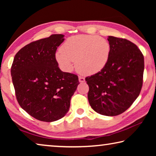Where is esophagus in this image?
Wrapping results in <instances>:
<instances>
[{
	"label": "esophagus",
	"instance_id": "obj_1",
	"mask_svg": "<svg viewBox=\"0 0 156 156\" xmlns=\"http://www.w3.org/2000/svg\"><path fill=\"white\" fill-rule=\"evenodd\" d=\"M78 80H79V82H80V83H84V81H85V79H84V78L82 77V76H79Z\"/></svg>",
	"mask_w": 156,
	"mask_h": 156
}]
</instances>
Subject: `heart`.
I'll use <instances>...</instances> for the list:
<instances>
[{
    "mask_svg": "<svg viewBox=\"0 0 156 156\" xmlns=\"http://www.w3.org/2000/svg\"><path fill=\"white\" fill-rule=\"evenodd\" d=\"M111 47L106 39L92 35L69 38L56 54L62 69L71 72L75 67L84 74L92 75L103 69L109 60Z\"/></svg>",
    "mask_w": 156,
    "mask_h": 156,
    "instance_id": "b5f03b06",
    "label": "heart"
}]
</instances>
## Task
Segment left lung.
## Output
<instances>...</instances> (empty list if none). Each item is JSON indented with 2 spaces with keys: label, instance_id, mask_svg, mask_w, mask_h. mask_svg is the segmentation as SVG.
Returning a JSON list of instances; mask_svg holds the SVG:
<instances>
[{
  "label": "left lung",
  "instance_id": "8db88e82",
  "mask_svg": "<svg viewBox=\"0 0 156 156\" xmlns=\"http://www.w3.org/2000/svg\"><path fill=\"white\" fill-rule=\"evenodd\" d=\"M111 51L105 67L85 78L88 100L95 112L118 115L130 107L140 93L144 56L138 47L126 39L108 36Z\"/></svg>",
  "mask_w": 156,
  "mask_h": 156
}]
</instances>
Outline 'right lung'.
<instances>
[{
    "instance_id": "add662e5",
    "label": "right lung",
    "mask_w": 156,
    "mask_h": 156,
    "mask_svg": "<svg viewBox=\"0 0 156 156\" xmlns=\"http://www.w3.org/2000/svg\"><path fill=\"white\" fill-rule=\"evenodd\" d=\"M64 35L53 34L20 49L11 74L20 106L36 119L54 122L66 115L79 84L75 74L63 72L56 59Z\"/></svg>"
}]
</instances>
